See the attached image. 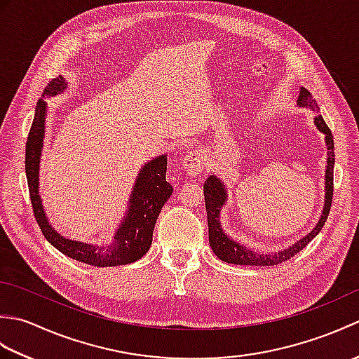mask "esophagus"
Masks as SVG:
<instances>
[{
  "label": "esophagus",
  "instance_id": "1",
  "mask_svg": "<svg viewBox=\"0 0 359 359\" xmlns=\"http://www.w3.org/2000/svg\"><path fill=\"white\" fill-rule=\"evenodd\" d=\"M208 156L203 149H191L184 158V168L188 174L197 175L207 166Z\"/></svg>",
  "mask_w": 359,
  "mask_h": 359
}]
</instances>
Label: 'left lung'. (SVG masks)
Masks as SVG:
<instances>
[{
    "instance_id": "8db88e82",
    "label": "left lung",
    "mask_w": 359,
    "mask_h": 359,
    "mask_svg": "<svg viewBox=\"0 0 359 359\" xmlns=\"http://www.w3.org/2000/svg\"><path fill=\"white\" fill-rule=\"evenodd\" d=\"M297 106L301 108H310L316 109L318 104L316 100L306 88H301L299 97H297ZM316 128L325 135V144H327V170H325V201H324V210L321 219L316 224V226L311 230L306 238L297 241L293 245L282 251H274V253H257L255 250H250L247 247L241 245L231 238H228L225 231L220 225V208L224 207L226 202V189L225 185L217 179L216 175H210L203 184V194H205V208H207V217H208V234H210V247L220 261L226 264H236V265H255V266H271L278 265L280 262L288 261L296 253L307 245V243L315 238V236L321 231L324 226L327 216L330 212L332 207V197H333V166H334V144H333V135L329 126L325 125L323 116L315 117Z\"/></svg>"
}]
</instances>
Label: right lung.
I'll return each mask as SVG.
<instances>
[{"label":"right lung","mask_w":359,"mask_h":359,"mask_svg":"<svg viewBox=\"0 0 359 359\" xmlns=\"http://www.w3.org/2000/svg\"><path fill=\"white\" fill-rule=\"evenodd\" d=\"M66 80L58 75L48 83L36 103L35 117L26 142V177L34 216L50 245L67 257L94 266H117L139 261L148 253L152 243V231L165 202L170 199L172 187L166 182V156L156 157L142 168L135 179L128 211L109 242L86 243L63 238L50 226L38 194L40 158L44 140V121L48 114L46 98L63 93Z\"/></svg>","instance_id":"obj_1"}]
</instances>
